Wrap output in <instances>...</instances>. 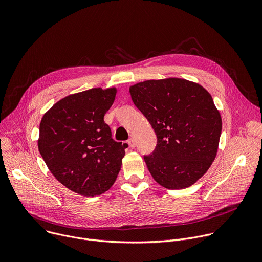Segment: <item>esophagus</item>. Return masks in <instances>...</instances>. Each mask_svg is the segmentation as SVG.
Wrapping results in <instances>:
<instances>
[{
    "mask_svg": "<svg viewBox=\"0 0 262 262\" xmlns=\"http://www.w3.org/2000/svg\"><path fill=\"white\" fill-rule=\"evenodd\" d=\"M127 143H128L129 147H132V148H135V147H136V142H135V139H134V138H130V139L127 141Z\"/></svg>",
    "mask_w": 262,
    "mask_h": 262,
    "instance_id": "1",
    "label": "esophagus"
}]
</instances>
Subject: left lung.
Here are the masks:
<instances>
[{"mask_svg":"<svg viewBox=\"0 0 262 262\" xmlns=\"http://www.w3.org/2000/svg\"><path fill=\"white\" fill-rule=\"evenodd\" d=\"M129 93L158 138L154 152L144 156L155 180L169 190L194 184L214 161L222 132L211 95L176 78L141 82Z\"/></svg>","mask_w":262,"mask_h":262,"instance_id":"left-lung-1","label":"left lung"}]
</instances>
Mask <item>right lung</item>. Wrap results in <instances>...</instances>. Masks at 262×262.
Returning a JSON list of instances; mask_svg holds the SVG:
<instances>
[{
  "mask_svg": "<svg viewBox=\"0 0 262 262\" xmlns=\"http://www.w3.org/2000/svg\"><path fill=\"white\" fill-rule=\"evenodd\" d=\"M116 89L93 88L68 95L43 115L38 149L67 189L93 197L107 191L120 171L127 144L112 139L103 117Z\"/></svg>",
  "mask_w": 262,
  "mask_h": 262,
  "instance_id": "obj_1",
  "label": "right lung"
}]
</instances>
